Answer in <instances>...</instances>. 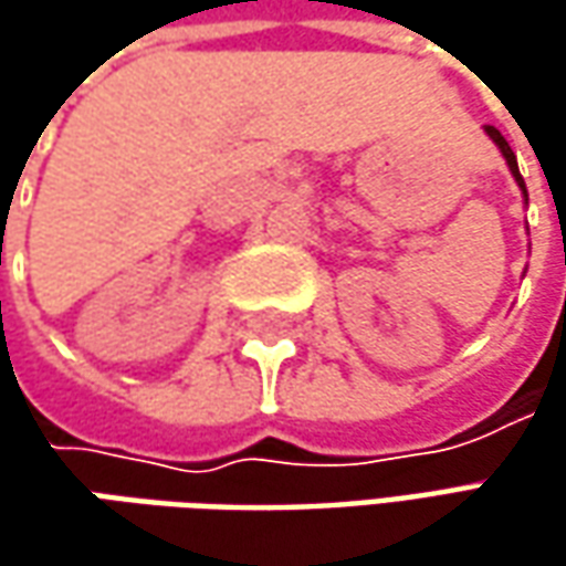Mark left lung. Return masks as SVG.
Masks as SVG:
<instances>
[{
	"label": "left lung",
	"mask_w": 566,
	"mask_h": 566,
	"mask_svg": "<svg viewBox=\"0 0 566 566\" xmlns=\"http://www.w3.org/2000/svg\"><path fill=\"white\" fill-rule=\"evenodd\" d=\"M485 132H489L491 142H494V144H497V147H501V154H504V160H507V166H511L513 179H516V186L523 188V198H526V182H523V176H520V166H516V154H513V150H511V144L504 142V135H501V132H497L494 125H485ZM526 201H530V198H526Z\"/></svg>",
	"instance_id": "8db88e82"
}]
</instances>
